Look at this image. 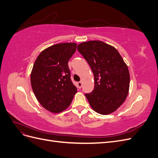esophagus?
Here are the masks:
<instances>
[{"label": "esophagus", "mask_w": 158, "mask_h": 158, "mask_svg": "<svg viewBox=\"0 0 158 158\" xmlns=\"http://www.w3.org/2000/svg\"><path fill=\"white\" fill-rule=\"evenodd\" d=\"M77 85H78V87L79 88H82V82H77Z\"/></svg>", "instance_id": "34e87169"}]
</instances>
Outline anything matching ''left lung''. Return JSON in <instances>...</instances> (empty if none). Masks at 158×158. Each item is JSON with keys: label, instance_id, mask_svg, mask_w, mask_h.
Here are the masks:
<instances>
[{"label": "left lung", "instance_id": "1", "mask_svg": "<svg viewBox=\"0 0 158 158\" xmlns=\"http://www.w3.org/2000/svg\"><path fill=\"white\" fill-rule=\"evenodd\" d=\"M77 49L89 64L94 76V88L85 94L90 106L102 114L114 112L125 102L130 85L127 64L118 51L101 41H89Z\"/></svg>", "mask_w": 158, "mask_h": 158}]
</instances>
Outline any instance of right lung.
<instances>
[{"mask_svg":"<svg viewBox=\"0 0 158 158\" xmlns=\"http://www.w3.org/2000/svg\"><path fill=\"white\" fill-rule=\"evenodd\" d=\"M77 44L52 45L37 56L31 73L33 92L41 106L52 113H60L71 103L77 88L70 78L68 63Z\"/></svg>","mask_w":158,"mask_h":158,"instance_id":"obj_1","label":"right lung"}]
</instances>
